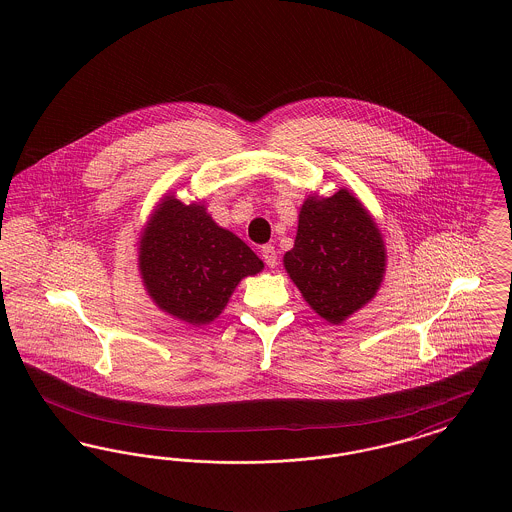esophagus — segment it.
I'll list each match as a JSON object with an SVG mask.
<instances>
[{
	"instance_id": "obj_1",
	"label": "esophagus",
	"mask_w": 512,
	"mask_h": 512,
	"mask_svg": "<svg viewBox=\"0 0 512 512\" xmlns=\"http://www.w3.org/2000/svg\"><path fill=\"white\" fill-rule=\"evenodd\" d=\"M261 257H263V261L267 263V267H275L276 265V251L273 245H263L261 247Z\"/></svg>"
}]
</instances>
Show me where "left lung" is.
<instances>
[{"instance_id":"left-lung-1","label":"left lung","mask_w":512,"mask_h":512,"mask_svg":"<svg viewBox=\"0 0 512 512\" xmlns=\"http://www.w3.org/2000/svg\"><path fill=\"white\" fill-rule=\"evenodd\" d=\"M284 267L317 314L341 323L374 298L386 247L362 204L341 189L333 197L304 202Z\"/></svg>"}]
</instances>
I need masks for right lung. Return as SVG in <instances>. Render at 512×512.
Listing matches in <instances>:
<instances>
[{
  "instance_id": "obj_1",
  "label": "right lung",
  "mask_w": 512,
  "mask_h": 512,
  "mask_svg": "<svg viewBox=\"0 0 512 512\" xmlns=\"http://www.w3.org/2000/svg\"><path fill=\"white\" fill-rule=\"evenodd\" d=\"M263 261L200 204L163 198L140 241V271L161 310L193 325L222 314L243 276Z\"/></svg>"
}]
</instances>
